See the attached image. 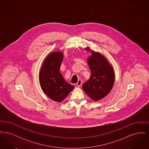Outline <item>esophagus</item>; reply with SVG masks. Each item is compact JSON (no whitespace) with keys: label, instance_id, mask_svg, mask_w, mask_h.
I'll return each instance as SVG.
<instances>
[{"label":"esophagus","instance_id":"esophagus-1","mask_svg":"<svg viewBox=\"0 0 149 149\" xmlns=\"http://www.w3.org/2000/svg\"><path fill=\"white\" fill-rule=\"evenodd\" d=\"M81 84H82V80H79L78 83H77V85L79 87V86H80L81 85Z\"/></svg>","mask_w":149,"mask_h":149}]
</instances>
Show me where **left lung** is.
Wrapping results in <instances>:
<instances>
[{"instance_id": "8db88e82", "label": "left lung", "mask_w": 149, "mask_h": 149, "mask_svg": "<svg viewBox=\"0 0 149 149\" xmlns=\"http://www.w3.org/2000/svg\"><path fill=\"white\" fill-rule=\"evenodd\" d=\"M85 50L91 51V55L87 58V63L91 75L82 88L91 99L97 102L111 91L114 83V72L112 65L103 55L91 50L89 47Z\"/></svg>"}]
</instances>
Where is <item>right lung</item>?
Returning <instances> with one entry per match:
<instances>
[{"instance_id":"right-lung-1","label":"right lung","mask_w":149,"mask_h":149,"mask_svg":"<svg viewBox=\"0 0 149 149\" xmlns=\"http://www.w3.org/2000/svg\"><path fill=\"white\" fill-rule=\"evenodd\" d=\"M63 53L54 51L44 60L39 72V81L43 92L50 99L61 102L74 88L66 82L60 72Z\"/></svg>"}]
</instances>
